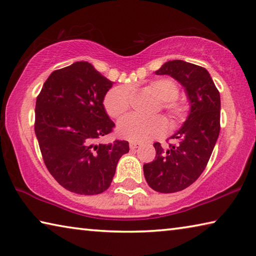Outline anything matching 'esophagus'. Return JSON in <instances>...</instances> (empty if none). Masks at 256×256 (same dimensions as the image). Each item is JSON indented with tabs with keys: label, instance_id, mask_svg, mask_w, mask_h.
Wrapping results in <instances>:
<instances>
[{
	"label": "esophagus",
	"instance_id": "obj_1",
	"mask_svg": "<svg viewBox=\"0 0 256 256\" xmlns=\"http://www.w3.org/2000/svg\"><path fill=\"white\" fill-rule=\"evenodd\" d=\"M138 146H140V144H138V142H134V141H131V142H130V148H131L132 150L136 149Z\"/></svg>",
	"mask_w": 256,
	"mask_h": 256
}]
</instances>
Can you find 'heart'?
<instances>
[{
	"mask_svg": "<svg viewBox=\"0 0 256 256\" xmlns=\"http://www.w3.org/2000/svg\"><path fill=\"white\" fill-rule=\"evenodd\" d=\"M150 89L157 96L159 107L166 114L170 124L175 126L188 114L190 105L188 100L178 98V86L172 79H157L150 82ZM131 88L128 86H118L108 90L104 98V107L107 114L112 118H118L126 112L130 107ZM167 124L162 116L144 118L130 114L120 120L118 132L120 136L130 141H148L166 132Z\"/></svg>",
	"mask_w": 256,
	"mask_h": 256,
	"instance_id": "1",
	"label": "heart"
}]
</instances>
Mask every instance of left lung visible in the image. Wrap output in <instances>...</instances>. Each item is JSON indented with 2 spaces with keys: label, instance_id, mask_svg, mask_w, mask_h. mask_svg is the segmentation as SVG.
Here are the masks:
<instances>
[{
  "label": "left lung",
  "instance_id": "8db88e82",
  "mask_svg": "<svg viewBox=\"0 0 256 256\" xmlns=\"http://www.w3.org/2000/svg\"><path fill=\"white\" fill-rule=\"evenodd\" d=\"M168 74L184 86L190 114L170 138L177 144L162 148L154 144V162L144 164L148 185L159 193H174L193 184L206 167L220 132V94L204 68L185 60H168L156 71Z\"/></svg>",
  "mask_w": 256,
  "mask_h": 256
}]
</instances>
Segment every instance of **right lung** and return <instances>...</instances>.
Instances as JSON below:
<instances>
[{
  "instance_id": "add662e5",
  "label": "right lung",
  "mask_w": 256,
  "mask_h": 256,
  "mask_svg": "<svg viewBox=\"0 0 256 256\" xmlns=\"http://www.w3.org/2000/svg\"><path fill=\"white\" fill-rule=\"evenodd\" d=\"M112 82L88 62L54 71L38 94L34 133L47 170L60 185L81 196L106 190L128 142L97 144L115 124L104 108Z\"/></svg>"
}]
</instances>
